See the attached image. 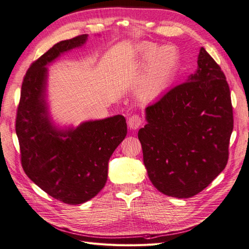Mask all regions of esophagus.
I'll list each match as a JSON object with an SVG mask.
<instances>
[{"instance_id": "obj_1", "label": "esophagus", "mask_w": 249, "mask_h": 249, "mask_svg": "<svg viewBox=\"0 0 249 249\" xmlns=\"http://www.w3.org/2000/svg\"><path fill=\"white\" fill-rule=\"evenodd\" d=\"M143 120L139 114H133L132 116L129 117L127 119V124H129L130 129L132 130H136L140 125H142Z\"/></svg>"}]
</instances>
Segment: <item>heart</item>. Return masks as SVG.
<instances>
[{
	"label": "heart",
	"instance_id": "heart-1",
	"mask_svg": "<svg viewBox=\"0 0 249 249\" xmlns=\"http://www.w3.org/2000/svg\"><path fill=\"white\" fill-rule=\"evenodd\" d=\"M152 48L144 47L148 55ZM178 55L175 48L166 46L154 50L147 58L144 70L138 83V94L144 100H153L168 87L175 76Z\"/></svg>",
	"mask_w": 249,
	"mask_h": 249
}]
</instances>
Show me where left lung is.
<instances>
[{
    "instance_id": "obj_1",
    "label": "left lung",
    "mask_w": 249,
    "mask_h": 249,
    "mask_svg": "<svg viewBox=\"0 0 249 249\" xmlns=\"http://www.w3.org/2000/svg\"><path fill=\"white\" fill-rule=\"evenodd\" d=\"M197 71L145 109L139 130L150 182L168 196L201 192L225 168L233 127L230 87L221 67L201 48Z\"/></svg>"
}]
</instances>
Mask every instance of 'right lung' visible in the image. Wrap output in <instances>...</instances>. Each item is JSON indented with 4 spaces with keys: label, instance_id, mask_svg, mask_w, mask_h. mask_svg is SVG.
I'll list each match as a JSON object with an SVG mask.
<instances>
[{
    "label": "right lung",
    "instance_id": "add662e5",
    "mask_svg": "<svg viewBox=\"0 0 249 249\" xmlns=\"http://www.w3.org/2000/svg\"><path fill=\"white\" fill-rule=\"evenodd\" d=\"M86 39L87 34H82L60 41L30 65L17 111L22 169L40 189L67 205H80L103 189L110 157L126 135L123 115L87 122L66 132L55 130L49 122L44 101L46 65Z\"/></svg>",
    "mask_w": 249,
    "mask_h": 249
}]
</instances>
